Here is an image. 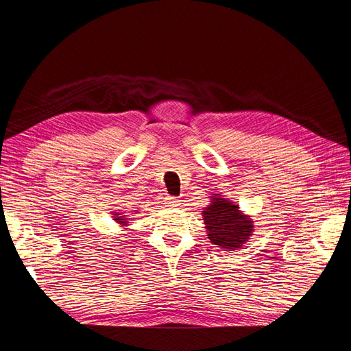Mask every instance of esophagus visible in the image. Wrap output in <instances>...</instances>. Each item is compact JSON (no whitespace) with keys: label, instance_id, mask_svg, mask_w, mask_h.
<instances>
[{"label":"esophagus","instance_id":"esophagus-1","mask_svg":"<svg viewBox=\"0 0 351 351\" xmlns=\"http://www.w3.org/2000/svg\"><path fill=\"white\" fill-rule=\"evenodd\" d=\"M165 205H167V206L176 208V206L180 205V199H178V197H174V196H167V197H165Z\"/></svg>","mask_w":351,"mask_h":351}]
</instances>
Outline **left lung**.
<instances>
[{"instance_id": "obj_1", "label": "left lung", "mask_w": 351, "mask_h": 351, "mask_svg": "<svg viewBox=\"0 0 351 351\" xmlns=\"http://www.w3.org/2000/svg\"><path fill=\"white\" fill-rule=\"evenodd\" d=\"M210 205L204 210L208 239L222 249H239L253 232V221L243 215L239 205L218 193L210 196Z\"/></svg>"}]
</instances>
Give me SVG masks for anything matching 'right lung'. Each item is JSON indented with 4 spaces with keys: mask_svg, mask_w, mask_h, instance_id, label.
Segmentation results:
<instances>
[{
    "mask_svg": "<svg viewBox=\"0 0 351 351\" xmlns=\"http://www.w3.org/2000/svg\"><path fill=\"white\" fill-rule=\"evenodd\" d=\"M124 217L125 215L121 217V214H119V212H114V219L119 222V224H121V226H127V219Z\"/></svg>",
    "mask_w": 351,
    "mask_h": 351,
    "instance_id": "obj_1",
    "label": "right lung"
}]
</instances>
